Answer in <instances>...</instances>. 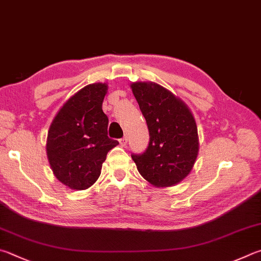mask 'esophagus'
<instances>
[{"label":"esophagus","mask_w":261,"mask_h":261,"mask_svg":"<svg viewBox=\"0 0 261 261\" xmlns=\"http://www.w3.org/2000/svg\"><path fill=\"white\" fill-rule=\"evenodd\" d=\"M118 143H120V145H121V146H125V145H126V143H127L126 137H123V138H121L120 140H118Z\"/></svg>","instance_id":"1"}]
</instances>
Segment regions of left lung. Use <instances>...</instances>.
<instances>
[{
	"instance_id": "1",
	"label": "left lung",
	"mask_w": 261,
	"mask_h": 261,
	"mask_svg": "<svg viewBox=\"0 0 261 261\" xmlns=\"http://www.w3.org/2000/svg\"><path fill=\"white\" fill-rule=\"evenodd\" d=\"M132 92L149 131L145 153L131 155L139 173L155 187H171L192 171L198 154L195 118L179 97L154 82H135Z\"/></svg>"
}]
</instances>
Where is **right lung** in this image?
<instances>
[{
  "instance_id": "1",
  "label": "right lung",
  "mask_w": 261,
  "mask_h": 261,
  "mask_svg": "<svg viewBox=\"0 0 261 261\" xmlns=\"http://www.w3.org/2000/svg\"><path fill=\"white\" fill-rule=\"evenodd\" d=\"M106 83H93L73 94L49 127L46 155L56 178L70 189L91 187L100 176L107 153L118 145L107 136L102 101Z\"/></svg>"
}]
</instances>
